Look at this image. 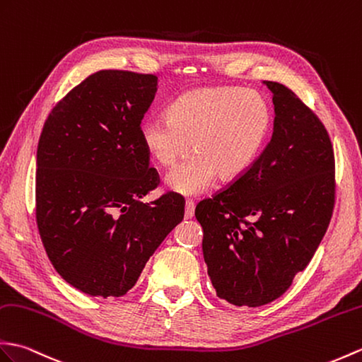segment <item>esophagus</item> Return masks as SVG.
<instances>
[{
	"label": "esophagus",
	"instance_id": "1",
	"mask_svg": "<svg viewBox=\"0 0 362 362\" xmlns=\"http://www.w3.org/2000/svg\"><path fill=\"white\" fill-rule=\"evenodd\" d=\"M194 209H196V204L192 200H187L185 204V219H191L194 216Z\"/></svg>",
	"mask_w": 362,
	"mask_h": 362
}]
</instances>
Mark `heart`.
Returning a JSON list of instances; mask_svg holds the SVG:
<instances>
[{
    "mask_svg": "<svg viewBox=\"0 0 362 362\" xmlns=\"http://www.w3.org/2000/svg\"><path fill=\"white\" fill-rule=\"evenodd\" d=\"M273 111L257 90L208 86L185 92L165 117L141 123L146 153L162 166L189 160L168 173L165 183L182 196H197L217 177L236 179L255 163L270 134Z\"/></svg>",
    "mask_w": 362,
    "mask_h": 362,
    "instance_id": "1",
    "label": "heart"
}]
</instances>
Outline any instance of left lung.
Segmentation results:
<instances>
[{
	"label": "left lung",
	"instance_id": "left-lung-1",
	"mask_svg": "<svg viewBox=\"0 0 362 362\" xmlns=\"http://www.w3.org/2000/svg\"><path fill=\"white\" fill-rule=\"evenodd\" d=\"M274 105L273 136L250 170L199 202L204 259L217 296L260 307L282 296L312 260L334 205L329 132L287 86L264 81Z\"/></svg>",
	"mask_w": 362,
	"mask_h": 362
}]
</instances>
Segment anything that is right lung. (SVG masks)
Wrapping results in <instances>:
<instances>
[{
    "instance_id": "add662e5",
    "label": "right lung",
    "mask_w": 362,
    "mask_h": 362,
    "mask_svg": "<svg viewBox=\"0 0 362 362\" xmlns=\"http://www.w3.org/2000/svg\"><path fill=\"white\" fill-rule=\"evenodd\" d=\"M157 77L98 71L55 105L37 149L35 214L47 257L72 287L119 298L182 222L185 200L157 188L140 124Z\"/></svg>"
}]
</instances>
